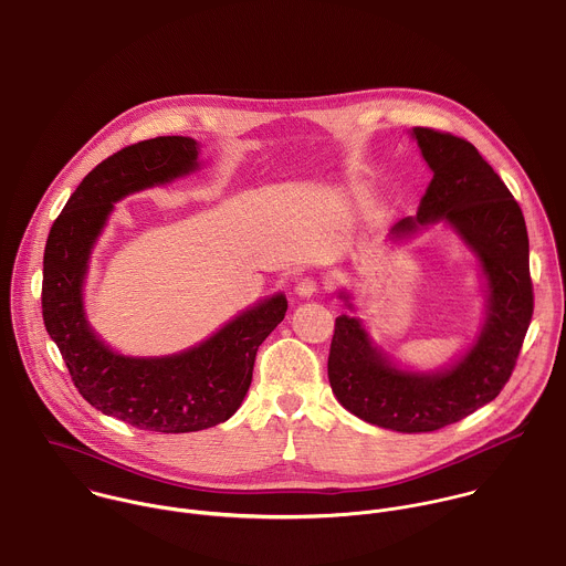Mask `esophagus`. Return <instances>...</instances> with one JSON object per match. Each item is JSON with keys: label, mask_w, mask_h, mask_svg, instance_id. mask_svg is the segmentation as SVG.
I'll use <instances>...</instances> for the list:
<instances>
[{"label": "esophagus", "mask_w": 566, "mask_h": 566, "mask_svg": "<svg viewBox=\"0 0 566 566\" xmlns=\"http://www.w3.org/2000/svg\"><path fill=\"white\" fill-rule=\"evenodd\" d=\"M316 292H318V279H316V276H303V279H298V283H296V294H298V296L310 298V296H314Z\"/></svg>", "instance_id": "esophagus-1"}]
</instances>
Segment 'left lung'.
I'll list each match as a JSON object with an SVG mask.
<instances>
[{
	"label": "left lung",
	"instance_id": "left-lung-1",
	"mask_svg": "<svg viewBox=\"0 0 566 566\" xmlns=\"http://www.w3.org/2000/svg\"><path fill=\"white\" fill-rule=\"evenodd\" d=\"M413 137L433 179L416 219H402L394 232L449 221L480 256L489 310L478 343L440 374L391 367L360 321L336 318L327 358L332 391L360 420L402 433L442 429L491 402L513 374L533 316L528 237L517 201L467 139L433 128H413Z\"/></svg>",
	"mask_w": 566,
	"mask_h": 566
}]
</instances>
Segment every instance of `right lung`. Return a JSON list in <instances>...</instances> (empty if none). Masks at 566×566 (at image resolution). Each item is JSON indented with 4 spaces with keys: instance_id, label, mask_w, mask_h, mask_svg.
<instances>
[{
    "instance_id": "obj_1",
    "label": "right lung",
    "mask_w": 566,
    "mask_h": 566,
    "mask_svg": "<svg viewBox=\"0 0 566 566\" xmlns=\"http://www.w3.org/2000/svg\"><path fill=\"white\" fill-rule=\"evenodd\" d=\"M197 155L190 137H155L111 155L71 195L44 250V325L75 387L102 413L144 431L188 433L226 422L250 389L259 345L287 312V298L276 294L199 347L166 358L115 354L88 327L82 283L113 203L192 172Z\"/></svg>"
}]
</instances>
